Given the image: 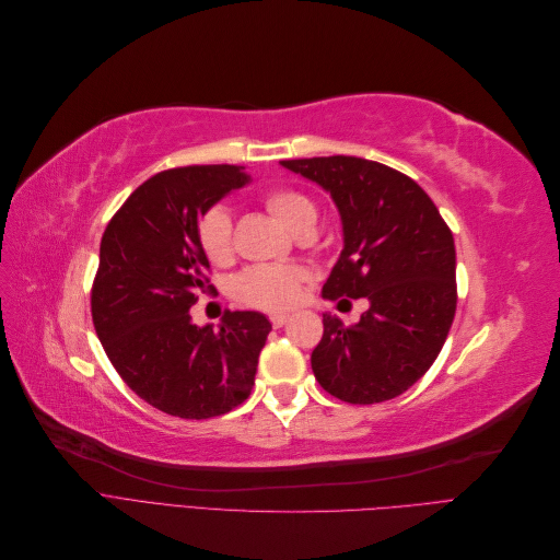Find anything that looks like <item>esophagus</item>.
Listing matches in <instances>:
<instances>
[{"label":"esophagus","mask_w":560,"mask_h":560,"mask_svg":"<svg viewBox=\"0 0 560 560\" xmlns=\"http://www.w3.org/2000/svg\"><path fill=\"white\" fill-rule=\"evenodd\" d=\"M287 319H290V315H287V313H273V315H270V325L278 329V327L287 325Z\"/></svg>","instance_id":"obj_1"}]
</instances>
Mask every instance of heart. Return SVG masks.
Listing matches in <instances>:
<instances>
[{"label": "heart", "instance_id": "1", "mask_svg": "<svg viewBox=\"0 0 560 560\" xmlns=\"http://www.w3.org/2000/svg\"><path fill=\"white\" fill-rule=\"evenodd\" d=\"M264 206L273 212L280 222L299 231L303 226H315L317 208L315 202L296 189H273L264 196ZM198 245L206 257L224 266L233 257V219L224 206L206 210L198 219ZM303 284V270L290 264H259L249 266L233 280L231 294L235 301L261 311L290 308L299 299Z\"/></svg>", "mask_w": 560, "mask_h": 560}]
</instances>
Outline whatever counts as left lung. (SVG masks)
<instances>
[{"label":"left lung","instance_id":"left-lung-1","mask_svg":"<svg viewBox=\"0 0 560 560\" xmlns=\"http://www.w3.org/2000/svg\"><path fill=\"white\" fill-rule=\"evenodd\" d=\"M280 163L329 191L341 214L343 249L322 296L369 301L350 327L322 315L313 374L348 404L395 399L425 376L453 325V233L432 198L383 163L358 156Z\"/></svg>","mask_w":560,"mask_h":560}]
</instances>
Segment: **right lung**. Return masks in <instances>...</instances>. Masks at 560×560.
Masks as SVG:
<instances>
[{"label":"right lung","instance_id":"add662e5","mask_svg":"<svg viewBox=\"0 0 560 560\" xmlns=\"http://www.w3.org/2000/svg\"><path fill=\"white\" fill-rule=\"evenodd\" d=\"M247 182L243 165L163 171L135 189L105 229L91 313L118 376L154 409L214 418L243 404L270 331L266 315L226 313L219 329L189 315L214 292L198 219Z\"/></svg>","mask_w":560,"mask_h":560}]
</instances>
